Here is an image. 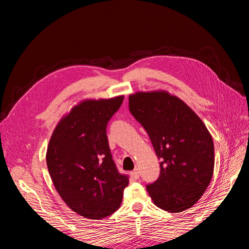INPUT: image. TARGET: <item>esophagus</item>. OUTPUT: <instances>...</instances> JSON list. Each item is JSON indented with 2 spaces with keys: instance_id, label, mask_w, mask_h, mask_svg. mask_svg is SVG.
<instances>
[{
  "instance_id": "1",
  "label": "esophagus",
  "mask_w": 249,
  "mask_h": 249,
  "mask_svg": "<svg viewBox=\"0 0 249 249\" xmlns=\"http://www.w3.org/2000/svg\"><path fill=\"white\" fill-rule=\"evenodd\" d=\"M131 176L134 178H139V177H140V173H139V171H138V169H135V170H133L132 172H131Z\"/></svg>"
}]
</instances>
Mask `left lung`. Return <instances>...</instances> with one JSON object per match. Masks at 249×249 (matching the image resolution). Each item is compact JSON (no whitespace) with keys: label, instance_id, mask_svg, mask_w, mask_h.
<instances>
[{"label":"left lung","instance_id":"left-lung-1","mask_svg":"<svg viewBox=\"0 0 249 249\" xmlns=\"http://www.w3.org/2000/svg\"><path fill=\"white\" fill-rule=\"evenodd\" d=\"M132 115L144 127L160 162V176L146 185L157 207L170 213L191 208L214 171V143L202 120L166 91L129 96Z\"/></svg>","mask_w":249,"mask_h":249}]
</instances>
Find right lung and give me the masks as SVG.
<instances>
[{"label":"right lung","instance_id":"obj_1","mask_svg":"<svg viewBox=\"0 0 249 249\" xmlns=\"http://www.w3.org/2000/svg\"><path fill=\"white\" fill-rule=\"evenodd\" d=\"M124 96L80 103L53 132L47 165L57 192L73 212L102 219L122 205L129 177L112 159L107 124Z\"/></svg>","mask_w":249,"mask_h":249}]
</instances>
